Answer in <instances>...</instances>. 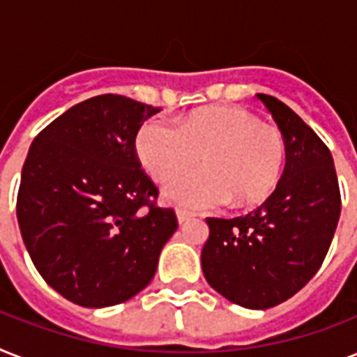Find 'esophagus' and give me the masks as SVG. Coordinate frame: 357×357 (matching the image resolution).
<instances>
[{
  "mask_svg": "<svg viewBox=\"0 0 357 357\" xmlns=\"http://www.w3.org/2000/svg\"><path fill=\"white\" fill-rule=\"evenodd\" d=\"M176 215H178V222L179 224L187 222V220H190V218H192V213L183 211V209H178V211H176Z\"/></svg>",
  "mask_w": 357,
  "mask_h": 357,
  "instance_id": "obj_1",
  "label": "esophagus"
}]
</instances>
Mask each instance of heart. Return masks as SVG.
<instances>
[{
	"label": "heart",
	"instance_id": "heart-1",
	"mask_svg": "<svg viewBox=\"0 0 357 357\" xmlns=\"http://www.w3.org/2000/svg\"><path fill=\"white\" fill-rule=\"evenodd\" d=\"M135 148L151 178L167 183L198 165L204 170L176 179L168 200L189 209H211L234 200L257 204L276 187L287 144L276 123L241 107H211L179 123L150 119L140 126Z\"/></svg>",
	"mask_w": 357,
	"mask_h": 357
}]
</instances>
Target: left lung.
Returning a JSON list of instances; mask_svg holds the SVG:
<instances>
[{"label": "left lung", "instance_id": "left-lung-1", "mask_svg": "<svg viewBox=\"0 0 357 357\" xmlns=\"http://www.w3.org/2000/svg\"><path fill=\"white\" fill-rule=\"evenodd\" d=\"M257 98L285 137L283 176L248 215L207 218L202 268L224 298L266 310L298 293L321 268L337 228L341 192L332 153L321 137L278 98Z\"/></svg>", "mask_w": 357, "mask_h": 357}]
</instances>
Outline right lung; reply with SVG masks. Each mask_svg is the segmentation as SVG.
Segmentation results:
<instances>
[{"mask_svg": "<svg viewBox=\"0 0 357 357\" xmlns=\"http://www.w3.org/2000/svg\"><path fill=\"white\" fill-rule=\"evenodd\" d=\"M159 111L102 94L70 107L31 144L16 198L20 231L36 271L74 304L107 307L140 293L178 229L135 148Z\"/></svg>", "mask_w": 357, "mask_h": 357, "instance_id": "1", "label": "right lung"}]
</instances>
